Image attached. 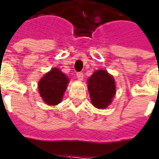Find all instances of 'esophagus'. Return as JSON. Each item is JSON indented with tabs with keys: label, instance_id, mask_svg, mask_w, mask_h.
Instances as JSON below:
<instances>
[{
	"label": "esophagus",
	"instance_id": "obj_1",
	"mask_svg": "<svg viewBox=\"0 0 159 159\" xmlns=\"http://www.w3.org/2000/svg\"><path fill=\"white\" fill-rule=\"evenodd\" d=\"M77 79L79 81H82L83 80V73H77Z\"/></svg>",
	"mask_w": 159,
	"mask_h": 159
}]
</instances>
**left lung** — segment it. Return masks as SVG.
Wrapping results in <instances>:
<instances>
[{
	"label": "left lung",
	"instance_id": "left-lung-1",
	"mask_svg": "<svg viewBox=\"0 0 159 159\" xmlns=\"http://www.w3.org/2000/svg\"><path fill=\"white\" fill-rule=\"evenodd\" d=\"M87 88L93 106L99 109H106L115 96V80L107 70L99 69L88 78Z\"/></svg>",
	"mask_w": 159,
	"mask_h": 159
}]
</instances>
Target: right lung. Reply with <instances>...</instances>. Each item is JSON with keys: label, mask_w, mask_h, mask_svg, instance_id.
<instances>
[{"label": "right lung", "mask_w": 159, "mask_h": 159, "mask_svg": "<svg viewBox=\"0 0 159 159\" xmlns=\"http://www.w3.org/2000/svg\"><path fill=\"white\" fill-rule=\"evenodd\" d=\"M69 82L66 74L57 68H51L39 80L37 88L39 94L46 104L57 105L62 101Z\"/></svg>", "instance_id": "right-lung-1"}]
</instances>
